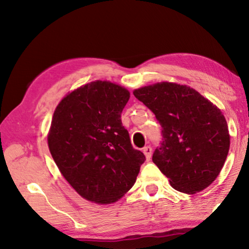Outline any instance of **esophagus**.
<instances>
[{
	"instance_id": "obj_1",
	"label": "esophagus",
	"mask_w": 249,
	"mask_h": 249,
	"mask_svg": "<svg viewBox=\"0 0 249 249\" xmlns=\"http://www.w3.org/2000/svg\"><path fill=\"white\" fill-rule=\"evenodd\" d=\"M142 152H144V154L146 156V160L149 161V160H151V158H152V147H151V146H145V147L142 148Z\"/></svg>"
}]
</instances>
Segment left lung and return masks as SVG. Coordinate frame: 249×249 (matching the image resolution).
<instances>
[{
	"label": "left lung",
	"mask_w": 249,
	"mask_h": 249,
	"mask_svg": "<svg viewBox=\"0 0 249 249\" xmlns=\"http://www.w3.org/2000/svg\"><path fill=\"white\" fill-rule=\"evenodd\" d=\"M155 114L163 142L153 162L178 192L196 194L220 175L230 147L227 120L219 107L187 85L161 81L134 90Z\"/></svg>",
	"instance_id": "8db88e82"
}]
</instances>
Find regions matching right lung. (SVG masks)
I'll return each mask as SVG.
<instances>
[{
  "instance_id": "add662e5",
  "label": "right lung",
  "mask_w": 249,
  "mask_h": 249,
  "mask_svg": "<svg viewBox=\"0 0 249 249\" xmlns=\"http://www.w3.org/2000/svg\"><path fill=\"white\" fill-rule=\"evenodd\" d=\"M127 88L96 80L68 93L47 134L51 155L69 185L89 202L107 205L127 194L145 161L131 146L121 112Z\"/></svg>"
}]
</instances>
